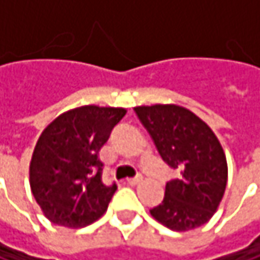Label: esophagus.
<instances>
[{
    "mask_svg": "<svg viewBox=\"0 0 260 260\" xmlns=\"http://www.w3.org/2000/svg\"><path fill=\"white\" fill-rule=\"evenodd\" d=\"M140 182H141V178H132V179H128L126 183L131 185V186H135V185H138Z\"/></svg>",
    "mask_w": 260,
    "mask_h": 260,
    "instance_id": "obj_1",
    "label": "esophagus"
}]
</instances>
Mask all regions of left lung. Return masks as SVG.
<instances>
[{"label": "left lung", "mask_w": 260, "mask_h": 260, "mask_svg": "<svg viewBox=\"0 0 260 260\" xmlns=\"http://www.w3.org/2000/svg\"><path fill=\"white\" fill-rule=\"evenodd\" d=\"M162 161L178 172L167 182L162 203L150 209L166 228L185 232L211 220L228 183V162L212 129L179 105L134 108Z\"/></svg>", "instance_id": "1"}]
</instances>
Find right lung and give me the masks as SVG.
Instances as JSON below:
<instances>
[{
    "label": "right lung",
    "instance_id": "add662e5",
    "mask_svg": "<svg viewBox=\"0 0 260 260\" xmlns=\"http://www.w3.org/2000/svg\"><path fill=\"white\" fill-rule=\"evenodd\" d=\"M125 114V108L85 105L63 113L42 132L29 164V185L49 221L84 228L107 211L117 185L102 182L98 153Z\"/></svg>",
    "mask_w": 260,
    "mask_h": 260
}]
</instances>
